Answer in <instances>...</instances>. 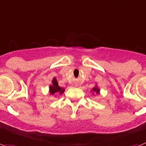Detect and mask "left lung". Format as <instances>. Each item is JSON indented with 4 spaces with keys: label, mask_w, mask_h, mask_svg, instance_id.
I'll return each mask as SVG.
<instances>
[{
    "label": "left lung",
    "mask_w": 146,
    "mask_h": 146,
    "mask_svg": "<svg viewBox=\"0 0 146 146\" xmlns=\"http://www.w3.org/2000/svg\"><path fill=\"white\" fill-rule=\"evenodd\" d=\"M92 91L93 92H95L96 93H97V94H99L100 93V88H98L96 86L95 87H93V89H92Z\"/></svg>",
    "instance_id": "8db88e82"
}]
</instances>
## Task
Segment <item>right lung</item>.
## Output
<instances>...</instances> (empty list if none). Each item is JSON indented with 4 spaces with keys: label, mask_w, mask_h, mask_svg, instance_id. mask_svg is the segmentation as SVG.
<instances>
[{
    "label": "right lung",
    "mask_w": 146,
    "mask_h": 146,
    "mask_svg": "<svg viewBox=\"0 0 146 146\" xmlns=\"http://www.w3.org/2000/svg\"><path fill=\"white\" fill-rule=\"evenodd\" d=\"M64 92H65V89L59 87V84H58V82H57L56 78H53V80H52V85L50 86V93L51 95H53V94H56V93L62 94Z\"/></svg>",
    "instance_id": "obj_1"
}]
</instances>
